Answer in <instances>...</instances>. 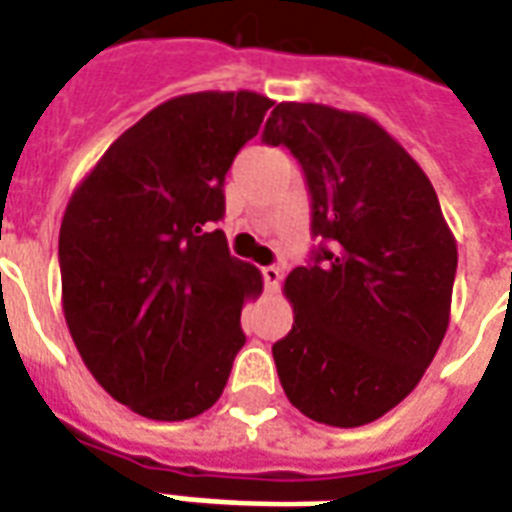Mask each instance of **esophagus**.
Segmentation results:
<instances>
[{
    "mask_svg": "<svg viewBox=\"0 0 512 512\" xmlns=\"http://www.w3.org/2000/svg\"><path fill=\"white\" fill-rule=\"evenodd\" d=\"M262 278H264V286H267L270 292H275L278 284H281V278H284V270H281V267H275V264H270V267H262Z\"/></svg>",
    "mask_w": 512,
    "mask_h": 512,
    "instance_id": "34e87169",
    "label": "esophagus"
}]
</instances>
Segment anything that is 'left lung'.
Here are the masks:
<instances>
[{
  "label": "left lung",
  "mask_w": 512,
  "mask_h": 512,
  "mask_svg": "<svg viewBox=\"0 0 512 512\" xmlns=\"http://www.w3.org/2000/svg\"><path fill=\"white\" fill-rule=\"evenodd\" d=\"M262 140L300 162L320 239L286 275L295 322L273 344L281 386L314 422H375L416 389L447 333L455 237L424 170L372 118L284 101Z\"/></svg>",
  "instance_id": "1"
}]
</instances>
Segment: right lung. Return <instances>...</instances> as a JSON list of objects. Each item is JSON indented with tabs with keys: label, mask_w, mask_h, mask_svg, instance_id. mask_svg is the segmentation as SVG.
<instances>
[{
	"label": "right lung",
	"mask_w": 512,
	"mask_h": 512,
	"mask_svg": "<svg viewBox=\"0 0 512 512\" xmlns=\"http://www.w3.org/2000/svg\"><path fill=\"white\" fill-rule=\"evenodd\" d=\"M273 101L250 90L179 96L107 148L65 206L63 311L110 397L157 422L212 408L245 344L262 275L228 253L226 173Z\"/></svg>",
	"instance_id": "add662e5"
}]
</instances>
